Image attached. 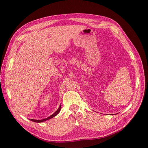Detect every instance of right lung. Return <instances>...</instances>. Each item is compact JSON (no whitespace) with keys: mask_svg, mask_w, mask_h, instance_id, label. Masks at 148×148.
<instances>
[{"mask_svg":"<svg viewBox=\"0 0 148 148\" xmlns=\"http://www.w3.org/2000/svg\"><path fill=\"white\" fill-rule=\"evenodd\" d=\"M60 110H61V104L60 105L59 108H58V110H57V111H56L54 113H53L52 115H51L50 116H49V117H47V118H46V119H42V120H34V119H29V120H30L31 121H34V122H36V123H42V122H43V121L48 120H49V119H51V118H53V117H55L56 116L58 115V114L59 113Z\"/></svg>","mask_w":148,"mask_h":148,"instance_id":"add662e5","label":"right lung"}]
</instances>
